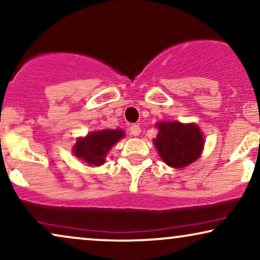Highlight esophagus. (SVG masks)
<instances>
[{
	"instance_id": "1",
	"label": "esophagus",
	"mask_w": 260,
	"mask_h": 260,
	"mask_svg": "<svg viewBox=\"0 0 260 260\" xmlns=\"http://www.w3.org/2000/svg\"><path fill=\"white\" fill-rule=\"evenodd\" d=\"M141 133V127L136 125V124H133V125L130 126V134L133 135V136H138Z\"/></svg>"
}]
</instances>
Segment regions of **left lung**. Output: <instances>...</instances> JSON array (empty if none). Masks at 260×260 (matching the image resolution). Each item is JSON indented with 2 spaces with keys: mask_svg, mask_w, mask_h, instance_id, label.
I'll use <instances>...</instances> for the list:
<instances>
[{
  "mask_svg": "<svg viewBox=\"0 0 260 260\" xmlns=\"http://www.w3.org/2000/svg\"><path fill=\"white\" fill-rule=\"evenodd\" d=\"M154 144L161 159L168 166L181 168L194 162L204 147L203 134L196 124L160 122Z\"/></svg>",
  "mask_w": 260,
  "mask_h": 260,
  "instance_id": "left-lung-1",
  "label": "left lung"
}]
</instances>
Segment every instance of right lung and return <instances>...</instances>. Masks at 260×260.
I'll list each match as a JSON object with an SVG mask.
<instances>
[{
	"instance_id": "1",
	"label": "right lung",
	"mask_w": 260,
	"mask_h": 260,
	"mask_svg": "<svg viewBox=\"0 0 260 260\" xmlns=\"http://www.w3.org/2000/svg\"><path fill=\"white\" fill-rule=\"evenodd\" d=\"M123 137L124 131L120 129L93 131L86 137L77 138L73 151L89 166H101L109 150Z\"/></svg>"
}]
</instances>
